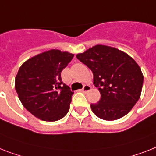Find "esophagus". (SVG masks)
I'll return each mask as SVG.
<instances>
[{"label":"esophagus","instance_id":"34e87169","mask_svg":"<svg viewBox=\"0 0 156 156\" xmlns=\"http://www.w3.org/2000/svg\"><path fill=\"white\" fill-rule=\"evenodd\" d=\"M92 89V87H91V86L88 85V84H85V85H83V88H82V92H89L90 90Z\"/></svg>","mask_w":156,"mask_h":156}]
</instances>
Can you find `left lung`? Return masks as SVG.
Segmentation results:
<instances>
[{
  "label": "left lung",
  "mask_w": 156,
  "mask_h": 156,
  "mask_svg": "<svg viewBox=\"0 0 156 156\" xmlns=\"http://www.w3.org/2000/svg\"><path fill=\"white\" fill-rule=\"evenodd\" d=\"M77 59L93 73V83L101 95L91 104L96 116L115 120L129 112L141 95L144 76L137 63L127 53L106 45L93 46Z\"/></svg>",
  "instance_id": "obj_1"
}]
</instances>
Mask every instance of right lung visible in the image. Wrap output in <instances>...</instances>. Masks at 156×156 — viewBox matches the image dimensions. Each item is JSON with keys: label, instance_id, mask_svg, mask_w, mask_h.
<instances>
[{"label": "right lung", "instance_id": "right-lung-1", "mask_svg": "<svg viewBox=\"0 0 156 156\" xmlns=\"http://www.w3.org/2000/svg\"><path fill=\"white\" fill-rule=\"evenodd\" d=\"M74 55L52 49L26 60L15 79L23 106L44 121H56L69 112L74 92L62 82L61 72Z\"/></svg>", "mask_w": 156, "mask_h": 156}]
</instances>
